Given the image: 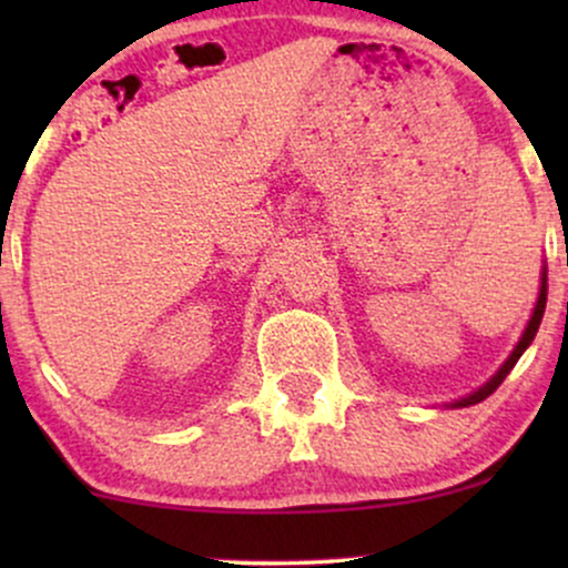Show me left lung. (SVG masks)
Here are the masks:
<instances>
[{
	"label": "left lung",
	"instance_id": "8db88e82",
	"mask_svg": "<svg viewBox=\"0 0 568 568\" xmlns=\"http://www.w3.org/2000/svg\"><path fill=\"white\" fill-rule=\"evenodd\" d=\"M539 280H542V283H539V296H537V304H534V310H531V317H529V323H526L524 334H520L518 344H515L510 355H507V361L501 363L497 374H494L491 379H488L486 384H480V387L475 389V393L465 395V397H459V400H452V403H446V408H467V406H475V403L486 400V397L491 395L494 389H497L501 382H505V376L510 374L515 363L520 361V355H524V352L529 349V344L534 342V336H537V331H539V323H542V315H545V304H547V266H542V277H539Z\"/></svg>",
	"mask_w": 568,
	"mask_h": 568
}]
</instances>
